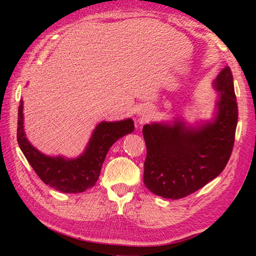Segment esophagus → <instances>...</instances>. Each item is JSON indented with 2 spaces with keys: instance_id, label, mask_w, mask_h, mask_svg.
<instances>
[{
  "instance_id": "obj_1",
  "label": "esophagus",
  "mask_w": 256,
  "mask_h": 256,
  "mask_svg": "<svg viewBox=\"0 0 256 256\" xmlns=\"http://www.w3.org/2000/svg\"><path fill=\"white\" fill-rule=\"evenodd\" d=\"M150 115H151V110H149V108H144V110H142L140 112V114H138V116H140V120H142V122L148 120L150 118Z\"/></svg>"
}]
</instances>
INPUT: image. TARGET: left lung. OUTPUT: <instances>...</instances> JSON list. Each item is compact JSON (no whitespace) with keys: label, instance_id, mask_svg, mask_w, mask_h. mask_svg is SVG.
I'll return each mask as SVG.
<instances>
[{"label":"left lung","instance_id":"obj_1","mask_svg":"<svg viewBox=\"0 0 256 256\" xmlns=\"http://www.w3.org/2000/svg\"><path fill=\"white\" fill-rule=\"evenodd\" d=\"M218 94L214 118L170 120L144 126L146 146L144 182L156 196L178 200L196 192L222 172L232 154L238 120L232 74L224 66L214 81Z\"/></svg>","mask_w":256,"mask_h":256}]
</instances>
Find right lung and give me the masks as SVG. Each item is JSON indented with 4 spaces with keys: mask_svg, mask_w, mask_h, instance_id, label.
Masks as SVG:
<instances>
[{
    "mask_svg": "<svg viewBox=\"0 0 256 256\" xmlns=\"http://www.w3.org/2000/svg\"><path fill=\"white\" fill-rule=\"evenodd\" d=\"M133 130L132 118L115 122L104 120L97 124L84 152L76 158L48 156L34 148L26 136L24 102L20 100L16 138L24 157L45 184L63 193H81L97 183L110 146L118 138L132 133Z\"/></svg>",
    "mask_w": 256,
    "mask_h": 256,
    "instance_id": "1",
    "label": "right lung"
}]
</instances>
